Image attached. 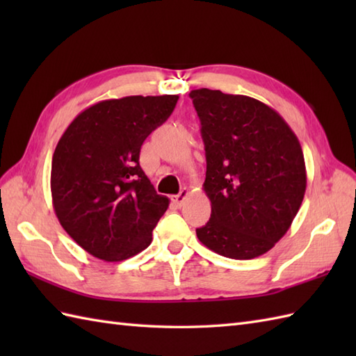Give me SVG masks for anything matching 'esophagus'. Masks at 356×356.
<instances>
[{
  "label": "esophagus",
  "mask_w": 356,
  "mask_h": 356,
  "mask_svg": "<svg viewBox=\"0 0 356 356\" xmlns=\"http://www.w3.org/2000/svg\"><path fill=\"white\" fill-rule=\"evenodd\" d=\"M188 193L186 190H182L180 191L177 195H172L171 197V202L174 203V205H176L177 208H180V207H184V203H185V200H186V197H188Z\"/></svg>",
  "instance_id": "1"
}]
</instances>
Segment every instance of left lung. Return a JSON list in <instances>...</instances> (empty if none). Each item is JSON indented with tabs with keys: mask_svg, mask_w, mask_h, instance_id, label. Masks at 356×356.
Returning <instances> with one entry per match:
<instances>
[{
	"mask_svg": "<svg viewBox=\"0 0 356 356\" xmlns=\"http://www.w3.org/2000/svg\"><path fill=\"white\" fill-rule=\"evenodd\" d=\"M205 143L209 222L195 229L211 251L251 260L291 228L306 191L297 136L278 113L243 95L190 93Z\"/></svg>",
	"mask_w": 356,
	"mask_h": 356,
	"instance_id": "left-lung-1",
	"label": "left lung"
}]
</instances>
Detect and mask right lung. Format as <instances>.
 Masks as SVG:
<instances>
[{
	"label": "right lung",
	"instance_id": "add662e5",
	"mask_svg": "<svg viewBox=\"0 0 356 356\" xmlns=\"http://www.w3.org/2000/svg\"><path fill=\"white\" fill-rule=\"evenodd\" d=\"M179 96L101 101L73 119L51 159L53 209L65 232L96 259L122 261L148 248L170 205L139 165L143 140Z\"/></svg>",
	"mask_w": 356,
	"mask_h": 356
}]
</instances>
